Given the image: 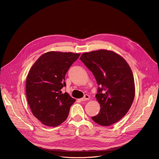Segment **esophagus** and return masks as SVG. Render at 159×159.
Segmentation results:
<instances>
[{
  "instance_id": "esophagus-1",
  "label": "esophagus",
  "mask_w": 159,
  "mask_h": 159,
  "mask_svg": "<svg viewBox=\"0 0 159 159\" xmlns=\"http://www.w3.org/2000/svg\"><path fill=\"white\" fill-rule=\"evenodd\" d=\"M90 98V96H89V95H88V94H85L82 98H81L80 99V101H82V102H84V101H86V100H88V99H89Z\"/></svg>"
}]
</instances>
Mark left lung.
Segmentation results:
<instances>
[{
	"mask_svg": "<svg viewBox=\"0 0 159 159\" xmlns=\"http://www.w3.org/2000/svg\"><path fill=\"white\" fill-rule=\"evenodd\" d=\"M80 60L100 85L96 98L101 108L92 119L103 126L118 122L131 108L135 96L131 68L121 56L106 49L84 52Z\"/></svg>",
	"mask_w": 159,
	"mask_h": 159,
	"instance_id": "8db88e82",
	"label": "left lung"
}]
</instances>
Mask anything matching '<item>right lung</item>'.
I'll return each instance as SVG.
<instances>
[{"label": "right lung", "mask_w": 159, "mask_h": 159, "mask_svg": "<svg viewBox=\"0 0 159 159\" xmlns=\"http://www.w3.org/2000/svg\"><path fill=\"white\" fill-rule=\"evenodd\" d=\"M80 54L49 51L43 54L30 68L26 77V94L34 116L42 124L56 127L68 117L75 99L67 93L65 77Z\"/></svg>", "instance_id": "1"}]
</instances>
